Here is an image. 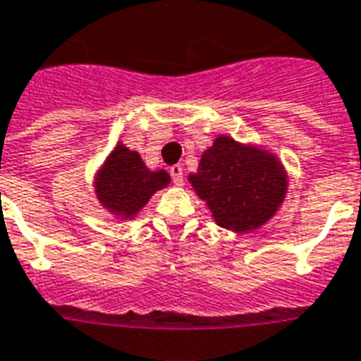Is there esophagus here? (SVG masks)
I'll use <instances>...</instances> for the list:
<instances>
[{"mask_svg": "<svg viewBox=\"0 0 361 361\" xmlns=\"http://www.w3.org/2000/svg\"><path fill=\"white\" fill-rule=\"evenodd\" d=\"M170 176L176 185H183V166L181 164H173L170 166Z\"/></svg>", "mask_w": 361, "mask_h": 361, "instance_id": "esophagus-1", "label": "esophagus"}]
</instances>
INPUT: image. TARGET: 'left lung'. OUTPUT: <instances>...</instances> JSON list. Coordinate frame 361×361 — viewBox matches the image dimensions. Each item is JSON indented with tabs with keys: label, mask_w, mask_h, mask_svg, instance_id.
<instances>
[{
	"label": "left lung",
	"mask_w": 361,
	"mask_h": 361,
	"mask_svg": "<svg viewBox=\"0 0 361 361\" xmlns=\"http://www.w3.org/2000/svg\"><path fill=\"white\" fill-rule=\"evenodd\" d=\"M188 180L207 202L212 220L235 233L262 228L276 216L289 189V173L276 153L231 135L216 137Z\"/></svg>",
	"instance_id": "8db88e82"
}]
</instances>
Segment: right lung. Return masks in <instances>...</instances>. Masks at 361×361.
Here are the masks:
<instances>
[{
  "mask_svg": "<svg viewBox=\"0 0 361 361\" xmlns=\"http://www.w3.org/2000/svg\"><path fill=\"white\" fill-rule=\"evenodd\" d=\"M166 170H151L141 154L122 141L113 147L93 173V193L101 207L118 221L133 220L157 191L168 188Z\"/></svg>",
  "mask_w": 361,
  "mask_h": 361,
  "instance_id": "obj_1",
  "label": "right lung"
}]
</instances>
